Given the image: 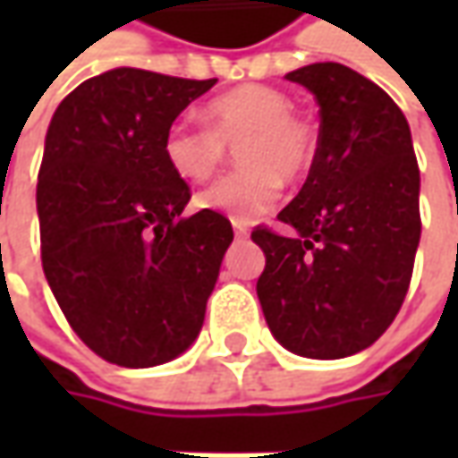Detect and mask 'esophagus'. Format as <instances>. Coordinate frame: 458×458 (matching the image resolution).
I'll return each instance as SVG.
<instances>
[{"label": "esophagus", "mask_w": 458, "mask_h": 458, "mask_svg": "<svg viewBox=\"0 0 458 458\" xmlns=\"http://www.w3.org/2000/svg\"><path fill=\"white\" fill-rule=\"evenodd\" d=\"M234 234H237L239 239H247L250 237V226H247L244 221H234Z\"/></svg>", "instance_id": "obj_1"}]
</instances>
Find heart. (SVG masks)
I'll list each match as a JSON object with an SVG mask.
<instances>
[{
  "label": "heart",
  "mask_w": 458,
  "mask_h": 458,
  "mask_svg": "<svg viewBox=\"0 0 458 458\" xmlns=\"http://www.w3.org/2000/svg\"><path fill=\"white\" fill-rule=\"evenodd\" d=\"M293 109V98L280 89L239 86L206 104V124L175 119L163 137V155L175 175L203 183L239 142L242 167L201 191L199 206L252 221L280 201L283 185L301 183L316 165L318 132Z\"/></svg>",
  "instance_id": "1"
}]
</instances>
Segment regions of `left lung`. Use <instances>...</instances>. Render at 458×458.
<instances>
[{"instance_id":"left-lung-1","label":"left lung","mask_w":458,"mask_h":458,"mask_svg":"<svg viewBox=\"0 0 458 458\" xmlns=\"http://www.w3.org/2000/svg\"><path fill=\"white\" fill-rule=\"evenodd\" d=\"M318 101V157L277 219L257 226V298L273 336L308 360L372 346L405 301L420 242V170L408 119L377 83L342 63L285 76Z\"/></svg>"}]
</instances>
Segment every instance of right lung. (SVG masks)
Masks as SVG:
<instances>
[{"mask_svg":"<svg viewBox=\"0 0 458 458\" xmlns=\"http://www.w3.org/2000/svg\"><path fill=\"white\" fill-rule=\"evenodd\" d=\"M216 79L114 68L63 98L38 175L47 285L101 360L155 367L196 342L234 232L163 155L165 130Z\"/></svg>","mask_w":458,"mask_h":458,"instance_id":"add662e5","label":"right lung"}]
</instances>
